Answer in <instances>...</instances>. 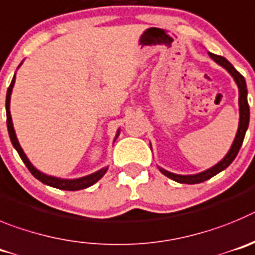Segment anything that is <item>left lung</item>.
Masks as SVG:
<instances>
[{
  "label": "left lung",
  "mask_w": 255,
  "mask_h": 255,
  "mask_svg": "<svg viewBox=\"0 0 255 255\" xmlns=\"http://www.w3.org/2000/svg\"><path fill=\"white\" fill-rule=\"evenodd\" d=\"M208 56L216 62L217 65L221 66L222 68H225V70L230 73V76L233 77L236 86L239 89V126H238V130H236L235 138H234L230 150L228 151V153H226L217 164L211 166L210 169H206V170L197 174L183 175V174L171 173V171H167L165 170V169H162L161 166H157L159 167V170L161 171L165 176L173 179V180H175V182L178 183H182V184H197V183H202L205 182V180H208V179L212 178V176H215L216 174L221 173L222 170H225V169L234 161V159H235L238 152H239L240 147H242L243 144V141H244L248 126H249V117H251V113H249V105H248V89L245 79L235 70V68H234V66L231 65L230 62L226 58H224V57L221 56H217V54L211 53V52H208Z\"/></svg>",
  "instance_id": "8db88e82"
}]
</instances>
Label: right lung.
I'll return each mask as SVG.
<instances>
[{
  "label": "right lung",
  "instance_id": "obj_1",
  "mask_svg": "<svg viewBox=\"0 0 255 255\" xmlns=\"http://www.w3.org/2000/svg\"><path fill=\"white\" fill-rule=\"evenodd\" d=\"M22 65V62L19 65L20 66ZM15 80H16V73L13 75L12 77V81H11L10 86H8L7 89V94H6V117H7V130H8V136H10V139H11V143H12L13 148H15L16 151H17V153L20 155V157H21V160L24 161V164L26 165V167L30 170V173L33 174L34 176H35L38 180H40V182L43 183V184L45 185H49V187H53V188H57V189H62V190H80V189H85V188H89L91 187L93 184H95L98 180H100V179L104 176V174L108 171V167L109 166H104L102 167L100 170L95 171V173H91L89 174V175H85V176H81V178H76V179H65V178H58V176H53V175H48V174L43 173V171H40L39 169H36L35 166H34L33 164H31V161L29 160V157L26 156V153L24 152V150L21 148V146H20L19 143V139H17V137H16V132L15 129H13V123H12V118H11V112H10V100H11V94H12V89H13V85H15ZM119 132H121V129L118 128V130H117V134L116 137H114V141L113 143L116 142V139L118 138L119 136Z\"/></svg>",
  "mask_w": 255,
  "mask_h": 255
}]
</instances>
